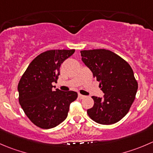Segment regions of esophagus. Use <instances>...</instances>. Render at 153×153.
<instances>
[{
	"label": "esophagus",
	"mask_w": 153,
	"mask_h": 153,
	"mask_svg": "<svg viewBox=\"0 0 153 153\" xmlns=\"http://www.w3.org/2000/svg\"><path fill=\"white\" fill-rule=\"evenodd\" d=\"M85 97V96H84V95H81V94H78V98H79V99H84V98Z\"/></svg>",
	"instance_id": "34e87169"
}]
</instances>
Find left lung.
Masks as SVG:
<instances>
[{
	"mask_svg": "<svg viewBox=\"0 0 153 153\" xmlns=\"http://www.w3.org/2000/svg\"><path fill=\"white\" fill-rule=\"evenodd\" d=\"M81 55L105 93L103 98L92 96L94 105L87 110L88 116L102 125L119 122L129 111L138 87L132 69L109 50H84Z\"/></svg>",
	"mask_w": 153,
	"mask_h": 153,
	"instance_id": "obj_1",
	"label": "left lung"
}]
</instances>
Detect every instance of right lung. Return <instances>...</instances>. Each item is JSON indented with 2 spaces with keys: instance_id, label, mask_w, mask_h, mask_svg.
<instances>
[{
  "instance_id": "add662e5",
  "label": "right lung",
  "mask_w": 153,
  "mask_h": 153,
  "mask_svg": "<svg viewBox=\"0 0 153 153\" xmlns=\"http://www.w3.org/2000/svg\"><path fill=\"white\" fill-rule=\"evenodd\" d=\"M72 50H49L32 60L18 84L19 101L30 120L44 129L54 128L67 117L69 105L78 97L74 91L52 90L60 67L74 54Z\"/></svg>"
}]
</instances>
